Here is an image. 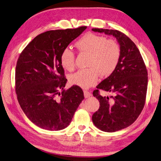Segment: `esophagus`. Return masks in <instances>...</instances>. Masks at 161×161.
<instances>
[{"label":"esophagus","instance_id":"1","mask_svg":"<svg viewBox=\"0 0 161 161\" xmlns=\"http://www.w3.org/2000/svg\"><path fill=\"white\" fill-rule=\"evenodd\" d=\"M84 94L85 98H88V97H90L92 96L91 93L89 91H84Z\"/></svg>","mask_w":161,"mask_h":161}]
</instances>
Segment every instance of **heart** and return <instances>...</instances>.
<instances>
[{
    "instance_id": "obj_1",
    "label": "heart",
    "mask_w": 161,
    "mask_h": 161,
    "mask_svg": "<svg viewBox=\"0 0 161 161\" xmlns=\"http://www.w3.org/2000/svg\"><path fill=\"white\" fill-rule=\"evenodd\" d=\"M81 52L89 53L90 68L79 70L70 76V82L81 88H88L98 81L101 75L109 76L114 72L119 62L121 48L116 41L106 40L95 33H86L76 42ZM60 63L64 69L72 70L75 66V56L70 48L63 49Z\"/></svg>"
}]
</instances>
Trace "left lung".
<instances>
[{
  "label": "left lung",
  "instance_id": "1",
  "mask_svg": "<svg viewBox=\"0 0 161 161\" xmlns=\"http://www.w3.org/2000/svg\"><path fill=\"white\" fill-rule=\"evenodd\" d=\"M92 30L114 36L121 48L117 68L93 92L100 106L92 117L93 123L99 130L117 132L132 125L143 110L147 89V69L136 44L124 33L113 29ZM99 89L113 93L114 96H101Z\"/></svg>",
  "mask_w": 161,
  "mask_h": 161
}]
</instances>
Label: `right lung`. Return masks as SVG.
<instances>
[{"label": "right lung", "instance_id": "obj_1", "mask_svg": "<svg viewBox=\"0 0 161 161\" xmlns=\"http://www.w3.org/2000/svg\"><path fill=\"white\" fill-rule=\"evenodd\" d=\"M86 28L41 33L18 58L15 77L18 103L29 120L41 128L50 131L66 128L84 99L77 86L64 90L67 80L60 55Z\"/></svg>", "mask_w": 161, "mask_h": 161}]
</instances>
